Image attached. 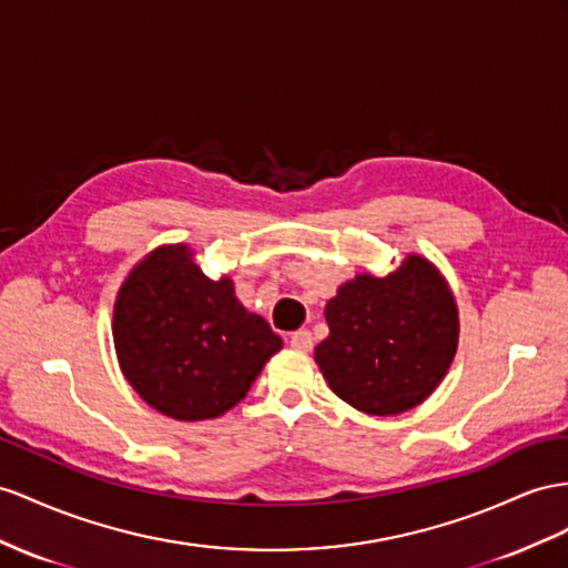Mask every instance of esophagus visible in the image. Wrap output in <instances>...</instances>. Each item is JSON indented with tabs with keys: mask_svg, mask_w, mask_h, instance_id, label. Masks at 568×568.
Masks as SVG:
<instances>
[{
	"mask_svg": "<svg viewBox=\"0 0 568 568\" xmlns=\"http://www.w3.org/2000/svg\"><path fill=\"white\" fill-rule=\"evenodd\" d=\"M290 345L295 347V351H302V353H310L312 347H314V338H312V333L310 331H304V328H300V331H295L293 336H290Z\"/></svg>",
	"mask_w": 568,
	"mask_h": 568,
	"instance_id": "obj_1",
	"label": "esophagus"
}]
</instances>
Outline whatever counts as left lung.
I'll return each instance as SVG.
<instances>
[{"instance_id":"left-lung-1","label":"left lung","mask_w":568,"mask_h":568,"mask_svg":"<svg viewBox=\"0 0 568 568\" xmlns=\"http://www.w3.org/2000/svg\"><path fill=\"white\" fill-rule=\"evenodd\" d=\"M326 322L316 365L333 394L367 415H400L423 403L458 347L456 300L417 254L384 278L359 273L343 283Z\"/></svg>"}]
</instances>
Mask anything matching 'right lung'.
Wrapping results in <instances>:
<instances>
[{"mask_svg": "<svg viewBox=\"0 0 568 568\" xmlns=\"http://www.w3.org/2000/svg\"><path fill=\"white\" fill-rule=\"evenodd\" d=\"M192 256L186 244L158 246L126 275L112 316L126 382L182 423L235 408L283 347L266 318L242 307L232 281H211Z\"/></svg>", "mask_w": 568, "mask_h": 568, "instance_id": "obj_1", "label": "right lung"}]
</instances>
